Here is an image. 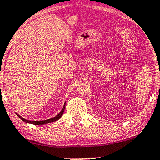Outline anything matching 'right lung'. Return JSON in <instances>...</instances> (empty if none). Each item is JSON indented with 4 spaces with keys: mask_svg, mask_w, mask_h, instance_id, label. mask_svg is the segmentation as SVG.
Listing matches in <instances>:
<instances>
[{
    "mask_svg": "<svg viewBox=\"0 0 160 160\" xmlns=\"http://www.w3.org/2000/svg\"><path fill=\"white\" fill-rule=\"evenodd\" d=\"M65 104H64L63 108H62V111L60 112V113H58V115L56 116V117H53V118H52V119H49V120H43V121H30V120H25V119L22 118V117L21 116H19V114H17V113H16V114H17L18 117H19L22 120H23L24 122H28V123H32V124H34V125H43V124H46V123H49V122H55V121L58 120V119L61 118V117L62 116V114H63L64 111H65Z\"/></svg>",
    "mask_w": 160,
    "mask_h": 160,
    "instance_id": "right-lung-1",
    "label": "right lung"
}]
</instances>
